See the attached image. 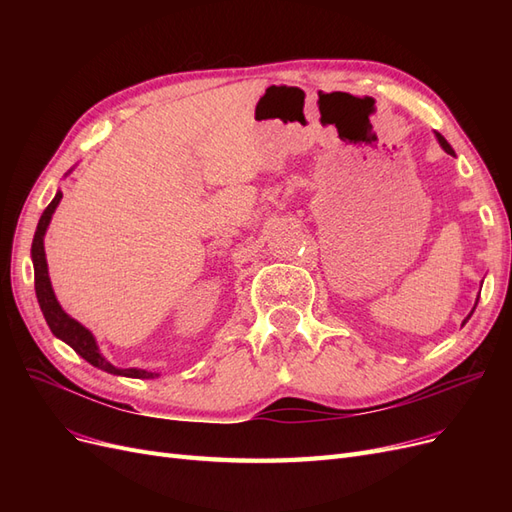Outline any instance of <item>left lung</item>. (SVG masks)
Returning <instances> with one entry per match:
<instances>
[{
    "label": "left lung",
    "mask_w": 512,
    "mask_h": 512,
    "mask_svg": "<svg viewBox=\"0 0 512 512\" xmlns=\"http://www.w3.org/2000/svg\"><path fill=\"white\" fill-rule=\"evenodd\" d=\"M436 136H438V141H440V145L444 147V151H446V153H451V156H455V151H453V147H451V145H448V143H446V138H444L442 134H436Z\"/></svg>",
    "instance_id": "left-lung-1"
}]
</instances>
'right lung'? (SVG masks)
I'll return each instance as SVG.
<instances>
[{
	"mask_svg": "<svg viewBox=\"0 0 512 512\" xmlns=\"http://www.w3.org/2000/svg\"><path fill=\"white\" fill-rule=\"evenodd\" d=\"M61 200V192H57V196L51 200V205L44 209L42 218L38 222L36 235H34V243H32V258H34V280H36V297L40 303V309L44 314L46 324L53 331L55 337L64 339V342L76 352L81 354L87 363H91L98 369L108 371V374H117V376H126V378H158V374H151V371L145 369H117L115 365L108 363L104 356L98 352L96 339L91 335L83 324L76 322L74 318H70L61 305L55 299V292L51 288V280H49V271H46V258H44V232L46 226L51 222V215L55 211V207L59 205Z\"/></svg>",
	"mask_w": 512,
	"mask_h": 512,
	"instance_id": "right-lung-1",
	"label": "right lung"
}]
</instances>
